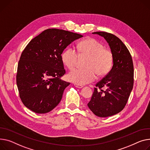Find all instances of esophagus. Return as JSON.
<instances>
[{
    "instance_id": "esophagus-1",
    "label": "esophagus",
    "mask_w": 150,
    "mask_h": 150,
    "mask_svg": "<svg viewBox=\"0 0 150 150\" xmlns=\"http://www.w3.org/2000/svg\"><path fill=\"white\" fill-rule=\"evenodd\" d=\"M74 86H75L76 87L79 88H83V86H82V85H79V84H74Z\"/></svg>"
}]
</instances>
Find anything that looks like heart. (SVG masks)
I'll return each instance as SVG.
<instances>
[{"instance_id":"b5f03b06","label":"heart","mask_w":150,"mask_h":150,"mask_svg":"<svg viewBox=\"0 0 150 150\" xmlns=\"http://www.w3.org/2000/svg\"><path fill=\"white\" fill-rule=\"evenodd\" d=\"M77 54L72 47H68L62 55L64 64L69 69H74L80 57L88 56L86 69H76L70 72L67 78L70 81L82 85L94 81L97 78L106 75L110 71L113 63V55L110 50L104 47L103 45L92 38H87L77 45Z\"/></svg>"}]
</instances>
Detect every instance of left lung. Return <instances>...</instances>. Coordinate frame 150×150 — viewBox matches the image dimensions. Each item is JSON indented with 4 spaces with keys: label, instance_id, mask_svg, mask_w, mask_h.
I'll return each instance as SVG.
<instances>
[{
    "label": "left lung",
    "instance_id": "1",
    "mask_svg": "<svg viewBox=\"0 0 150 150\" xmlns=\"http://www.w3.org/2000/svg\"><path fill=\"white\" fill-rule=\"evenodd\" d=\"M93 34L103 37L113 55V65L107 75L96 84L90 110L97 116L105 117L121 112L133 89L134 67L132 55L116 35L106 32Z\"/></svg>",
    "mask_w": 150,
    "mask_h": 150
}]
</instances>
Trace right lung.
<instances>
[{
  "mask_svg": "<svg viewBox=\"0 0 150 150\" xmlns=\"http://www.w3.org/2000/svg\"><path fill=\"white\" fill-rule=\"evenodd\" d=\"M82 35L59 29H47L32 39L22 52L16 75L23 104L36 113H46L62 100L70 83L61 79L66 74L62 54Z\"/></svg>",
  "mask_w": 150,
  "mask_h": 150,
  "instance_id": "right-lung-1",
  "label": "right lung"
}]
</instances>
